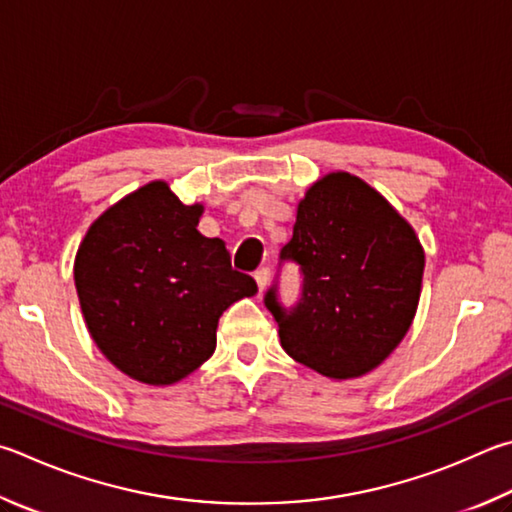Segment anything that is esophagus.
<instances>
[{
	"instance_id": "esophagus-1",
	"label": "esophagus",
	"mask_w": 512,
	"mask_h": 512,
	"mask_svg": "<svg viewBox=\"0 0 512 512\" xmlns=\"http://www.w3.org/2000/svg\"><path fill=\"white\" fill-rule=\"evenodd\" d=\"M268 275H271L268 268H257V271H255V282L259 286V291H264V288L268 286Z\"/></svg>"
}]
</instances>
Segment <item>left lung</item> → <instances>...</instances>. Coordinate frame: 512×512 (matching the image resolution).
Masks as SVG:
<instances>
[{"instance_id":"obj_1","label":"left lung","mask_w":512,"mask_h":512,"mask_svg":"<svg viewBox=\"0 0 512 512\" xmlns=\"http://www.w3.org/2000/svg\"><path fill=\"white\" fill-rule=\"evenodd\" d=\"M280 259L300 266L302 295L286 309L273 284L264 304L284 351L318 374H367L410 331L425 268L421 241L358 176L331 172L311 185Z\"/></svg>"}]
</instances>
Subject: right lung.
<instances>
[{
    "mask_svg": "<svg viewBox=\"0 0 512 512\" xmlns=\"http://www.w3.org/2000/svg\"><path fill=\"white\" fill-rule=\"evenodd\" d=\"M201 212L165 181L147 183L91 224L73 264L91 338L147 385H172L203 365L221 313L257 293L253 277L230 266L224 241L197 230Z\"/></svg>",
    "mask_w": 512,
    "mask_h": 512,
    "instance_id": "add662e5",
    "label": "right lung"
}]
</instances>
